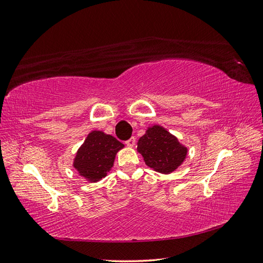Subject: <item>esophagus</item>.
I'll return each mask as SVG.
<instances>
[{
	"label": "esophagus",
	"instance_id": "obj_1",
	"mask_svg": "<svg viewBox=\"0 0 263 263\" xmlns=\"http://www.w3.org/2000/svg\"><path fill=\"white\" fill-rule=\"evenodd\" d=\"M125 144H126L127 146H129V147H133L134 144H136V138H134V137L130 138L129 140L125 141Z\"/></svg>",
	"mask_w": 263,
	"mask_h": 263
}]
</instances>
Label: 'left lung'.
<instances>
[{"instance_id":"8db88e82","label":"left lung","mask_w":263,"mask_h":263,"mask_svg":"<svg viewBox=\"0 0 263 263\" xmlns=\"http://www.w3.org/2000/svg\"><path fill=\"white\" fill-rule=\"evenodd\" d=\"M137 149L148 167L162 174H170L181 166L189 152L175 136L159 124L147 127L138 141Z\"/></svg>"}]
</instances>
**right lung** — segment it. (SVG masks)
Masks as SVG:
<instances>
[{
    "label": "right lung",
    "mask_w": 263,
    "mask_h": 263,
    "mask_svg": "<svg viewBox=\"0 0 263 263\" xmlns=\"http://www.w3.org/2000/svg\"><path fill=\"white\" fill-rule=\"evenodd\" d=\"M124 144L110 134L95 130L90 132L78 148L72 166L90 183L99 182L114 166L117 153Z\"/></svg>",
    "instance_id": "1"
}]
</instances>
